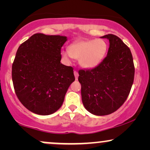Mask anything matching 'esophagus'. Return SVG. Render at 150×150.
I'll use <instances>...</instances> for the list:
<instances>
[{"label": "esophagus", "mask_w": 150, "mask_h": 150, "mask_svg": "<svg viewBox=\"0 0 150 150\" xmlns=\"http://www.w3.org/2000/svg\"><path fill=\"white\" fill-rule=\"evenodd\" d=\"M74 75H75V79H76V80H77V79H78L79 74H78V72H77V70H75V71H74Z\"/></svg>", "instance_id": "34e87169"}]
</instances>
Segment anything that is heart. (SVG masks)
<instances>
[{
  "label": "heart",
  "instance_id": "obj_1",
  "mask_svg": "<svg viewBox=\"0 0 150 150\" xmlns=\"http://www.w3.org/2000/svg\"><path fill=\"white\" fill-rule=\"evenodd\" d=\"M107 51V44L101 39L79 40L73 42L68 50L61 51L62 57L70 61L72 57L79 60L82 68L92 69L103 61Z\"/></svg>",
  "mask_w": 150,
  "mask_h": 150
}]
</instances>
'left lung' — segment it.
<instances>
[{
    "label": "left lung",
    "mask_w": 150,
    "mask_h": 150,
    "mask_svg": "<svg viewBox=\"0 0 150 150\" xmlns=\"http://www.w3.org/2000/svg\"><path fill=\"white\" fill-rule=\"evenodd\" d=\"M109 40L107 56L92 69L78 71L84 106L91 113L105 116L118 110L128 98L135 75L131 51L114 34Z\"/></svg>",
    "instance_id": "1"
}]
</instances>
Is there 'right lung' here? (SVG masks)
I'll return each instance as SVG.
<instances>
[{
  "instance_id": "right-lung-1",
  "label": "right lung",
  "mask_w": 150,
  "mask_h": 150,
  "mask_svg": "<svg viewBox=\"0 0 150 150\" xmlns=\"http://www.w3.org/2000/svg\"><path fill=\"white\" fill-rule=\"evenodd\" d=\"M66 41V37L37 33L19 46L12 66L13 87L20 102L32 112H56L75 80L73 67L61 63Z\"/></svg>"
}]
</instances>
